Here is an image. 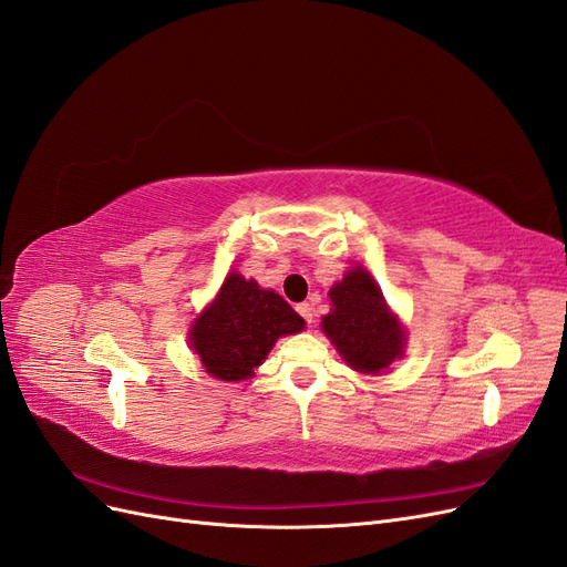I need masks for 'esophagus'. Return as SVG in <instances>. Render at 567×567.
Listing matches in <instances>:
<instances>
[{
    "label": "esophagus",
    "instance_id": "34e87169",
    "mask_svg": "<svg viewBox=\"0 0 567 567\" xmlns=\"http://www.w3.org/2000/svg\"><path fill=\"white\" fill-rule=\"evenodd\" d=\"M298 312H300V317H302L307 323H312V321H315V302H302V305H298Z\"/></svg>",
    "mask_w": 567,
    "mask_h": 567
}]
</instances>
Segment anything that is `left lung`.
<instances>
[{"instance_id": "left-lung-1", "label": "left lung", "mask_w": 567, "mask_h": 567, "mask_svg": "<svg viewBox=\"0 0 567 567\" xmlns=\"http://www.w3.org/2000/svg\"><path fill=\"white\" fill-rule=\"evenodd\" d=\"M329 298L333 307L321 319V329L354 371L379 375L404 354L402 323L364 267L348 269Z\"/></svg>"}]
</instances>
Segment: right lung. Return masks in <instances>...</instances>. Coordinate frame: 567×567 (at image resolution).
<instances>
[{"instance_id": "1", "label": "right lung", "mask_w": 567, "mask_h": 567, "mask_svg": "<svg viewBox=\"0 0 567 567\" xmlns=\"http://www.w3.org/2000/svg\"><path fill=\"white\" fill-rule=\"evenodd\" d=\"M305 319L279 293L231 271L217 298L196 317L188 342L219 381H246L281 336L300 333Z\"/></svg>"}]
</instances>
